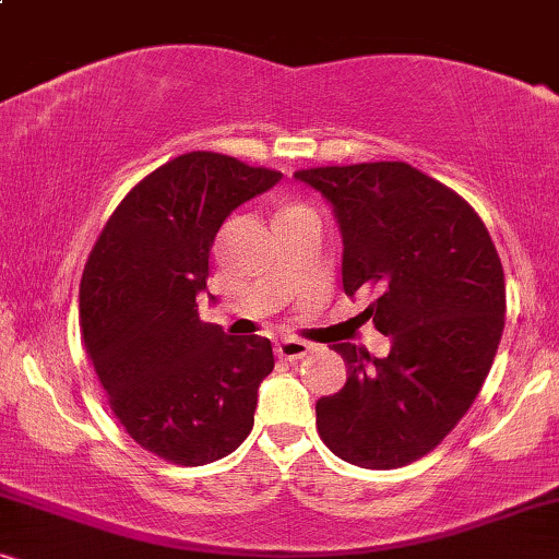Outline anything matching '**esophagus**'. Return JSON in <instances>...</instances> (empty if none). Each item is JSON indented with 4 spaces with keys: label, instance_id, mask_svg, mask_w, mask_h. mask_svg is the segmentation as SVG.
<instances>
[{
    "label": "esophagus",
    "instance_id": "1",
    "mask_svg": "<svg viewBox=\"0 0 559 559\" xmlns=\"http://www.w3.org/2000/svg\"><path fill=\"white\" fill-rule=\"evenodd\" d=\"M308 343L297 338H282L277 346H274V354H277V358H285V361H297V358L308 356Z\"/></svg>",
    "mask_w": 559,
    "mask_h": 559
}]
</instances>
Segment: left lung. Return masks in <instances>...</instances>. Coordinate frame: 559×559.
Masks as SVG:
<instances>
[{"label":"left lung","instance_id":"left-lung-1","mask_svg":"<svg viewBox=\"0 0 559 559\" xmlns=\"http://www.w3.org/2000/svg\"><path fill=\"white\" fill-rule=\"evenodd\" d=\"M333 205L343 289L377 295L364 312L389 354L335 343L346 384L316 404L341 461L389 471L435 450L471 409L499 350L507 287L478 213L407 163L297 170Z\"/></svg>","mask_w":559,"mask_h":559}]
</instances>
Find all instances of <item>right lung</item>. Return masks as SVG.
Returning <instances> with one entry per match:
<instances>
[{"label":"right lung","mask_w":559,"mask_h":559,"mask_svg":"<svg viewBox=\"0 0 559 559\" xmlns=\"http://www.w3.org/2000/svg\"><path fill=\"white\" fill-rule=\"evenodd\" d=\"M280 178L218 152H188L136 182L91 249L79 295L83 346L129 438L170 463L218 461L254 427L272 343L203 323L195 297L228 213Z\"/></svg>","instance_id":"1"}]
</instances>
